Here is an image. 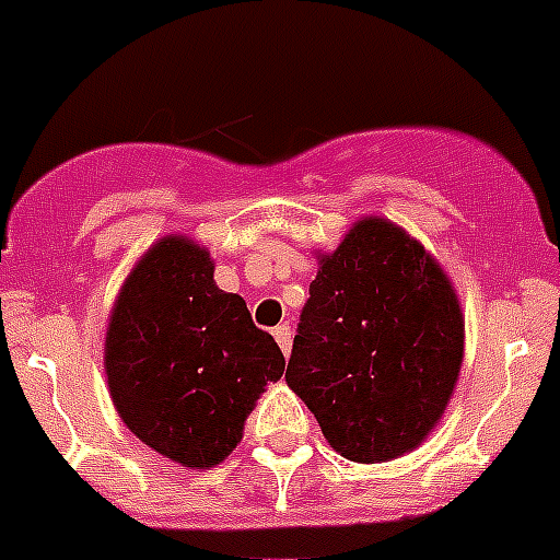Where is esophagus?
Returning a JSON list of instances; mask_svg holds the SVG:
<instances>
[{
	"label": "esophagus",
	"instance_id": "esophagus-1",
	"mask_svg": "<svg viewBox=\"0 0 560 560\" xmlns=\"http://www.w3.org/2000/svg\"><path fill=\"white\" fill-rule=\"evenodd\" d=\"M275 341L280 343V350H283V355L289 358L291 355V327L289 325L275 327Z\"/></svg>",
	"mask_w": 560,
	"mask_h": 560
}]
</instances>
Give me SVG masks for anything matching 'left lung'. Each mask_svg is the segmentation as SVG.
I'll list each match as a JSON object with an SVG mask.
<instances>
[{
	"label": "left lung",
	"mask_w": 560,
	"mask_h": 560,
	"mask_svg": "<svg viewBox=\"0 0 560 560\" xmlns=\"http://www.w3.org/2000/svg\"><path fill=\"white\" fill-rule=\"evenodd\" d=\"M316 260L285 383L338 455L399 458L453 399L464 363L458 291L422 241L383 217L358 219Z\"/></svg>",
	"instance_id": "left-lung-1"
}]
</instances>
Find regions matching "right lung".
I'll list each match as a JSON object with an SVG mask.
<instances>
[{
    "instance_id": "add662e5",
    "label": "right lung",
    "mask_w": 560,
    "mask_h": 560,
    "mask_svg": "<svg viewBox=\"0 0 560 560\" xmlns=\"http://www.w3.org/2000/svg\"><path fill=\"white\" fill-rule=\"evenodd\" d=\"M208 246L163 235L125 277L105 332L113 408L147 447L188 469L222 464L285 358L244 296L213 280Z\"/></svg>"
}]
</instances>
